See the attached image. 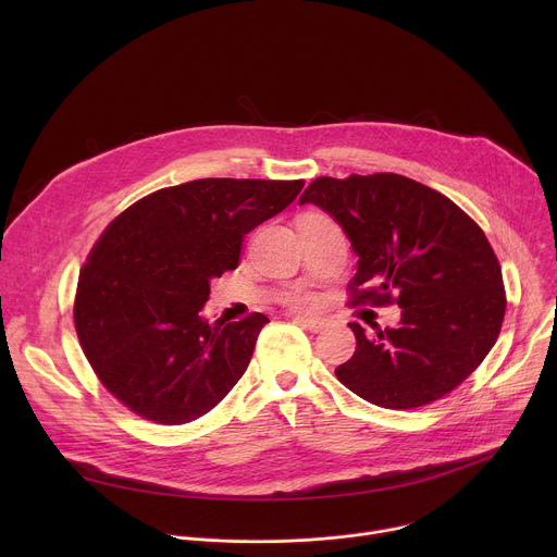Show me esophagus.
Masks as SVG:
<instances>
[{
    "label": "esophagus",
    "instance_id": "34e87169",
    "mask_svg": "<svg viewBox=\"0 0 557 557\" xmlns=\"http://www.w3.org/2000/svg\"><path fill=\"white\" fill-rule=\"evenodd\" d=\"M295 322L312 333H320L326 326V320H320V317H306V314H295Z\"/></svg>",
    "mask_w": 557,
    "mask_h": 557
}]
</instances>
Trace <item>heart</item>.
<instances>
[{"label": "heart", "mask_w": 557, "mask_h": 557, "mask_svg": "<svg viewBox=\"0 0 557 557\" xmlns=\"http://www.w3.org/2000/svg\"><path fill=\"white\" fill-rule=\"evenodd\" d=\"M310 301V297H306V295H301V297H297V304H308Z\"/></svg>", "instance_id": "obj_1"}]
</instances>
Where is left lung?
<instances>
[{
	"instance_id": "left-lung-1",
	"label": "left lung",
	"mask_w": 557,
	"mask_h": 557,
	"mask_svg": "<svg viewBox=\"0 0 557 557\" xmlns=\"http://www.w3.org/2000/svg\"><path fill=\"white\" fill-rule=\"evenodd\" d=\"M306 202L335 218L359 258L352 304L401 308L396 329L368 335L350 324L357 350L335 370L348 389L387 410H412L483 363L507 299L490 240L460 207L399 174L322 176L301 194Z\"/></svg>"
}]
</instances>
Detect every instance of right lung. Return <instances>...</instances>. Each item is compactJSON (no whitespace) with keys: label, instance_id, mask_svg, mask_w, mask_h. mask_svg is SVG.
Returning a JSON list of instances; mask_svg holds the SVG:
<instances>
[{"label":"right lung","instance_id":"obj_1","mask_svg":"<svg viewBox=\"0 0 557 557\" xmlns=\"http://www.w3.org/2000/svg\"><path fill=\"white\" fill-rule=\"evenodd\" d=\"M304 181L200 178L158 189L114 218L78 275L74 326L99 381L138 417L183 425L245 374L269 317H202L211 280Z\"/></svg>","mask_w":557,"mask_h":557}]
</instances>
